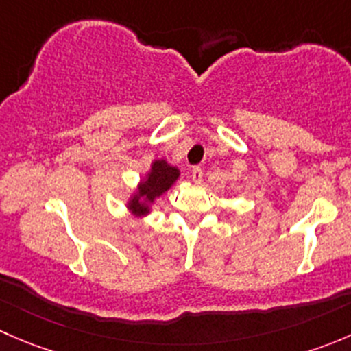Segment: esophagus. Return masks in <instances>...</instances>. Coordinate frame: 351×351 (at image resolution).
I'll use <instances>...</instances> for the list:
<instances>
[{
	"label": "esophagus",
	"instance_id": "34e87169",
	"mask_svg": "<svg viewBox=\"0 0 351 351\" xmlns=\"http://www.w3.org/2000/svg\"><path fill=\"white\" fill-rule=\"evenodd\" d=\"M202 175H204V173H202L200 166H195V168H192V180H193V183H200L202 182Z\"/></svg>",
	"mask_w": 351,
	"mask_h": 351
}]
</instances>
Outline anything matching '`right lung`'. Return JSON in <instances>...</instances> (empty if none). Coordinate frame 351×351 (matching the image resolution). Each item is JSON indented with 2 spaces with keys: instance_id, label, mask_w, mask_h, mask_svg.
Wrapping results in <instances>:
<instances>
[{
  "instance_id": "1",
  "label": "right lung",
  "mask_w": 351,
  "mask_h": 351,
  "mask_svg": "<svg viewBox=\"0 0 351 351\" xmlns=\"http://www.w3.org/2000/svg\"><path fill=\"white\" fill-rule=\"evenodd\" d=\"M180 178V169L176 166L168 165L165 159H156L151 165L149 173L146 178L141 180L136 193L129 198L127 208L136 217H144L151 212V205L156 198H159L165 192H168L173 183Z\"/></svg>"
}]
</instances>
